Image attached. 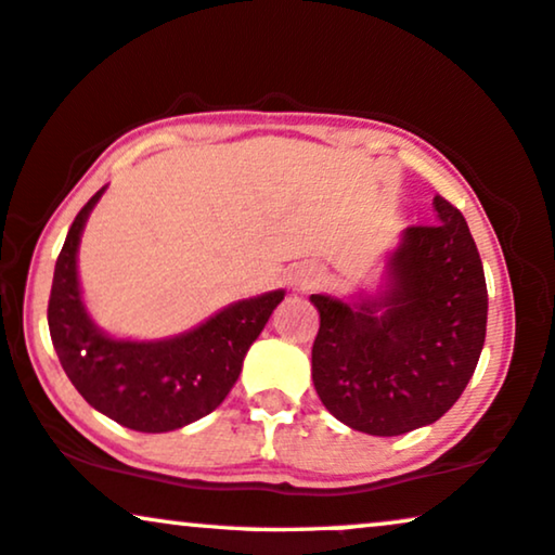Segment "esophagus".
Masks as SVG:
<instances>
[{"label": "esophagus", "instance_id": "esophagus-1", "mask_svg": "<svg viewBox=\"0 0 555 555\" xmlns=\"http://www.w3.org/2000/svg\"><path fill=\"white\" fill-rule=\"evenodd\" d=\"M325 282V273H322L320 266H301L294 273V286H297L299 292H310V289H318V286Z\"/></svg>", "mask_w": 555, "mask_h": 555}]
</instances>
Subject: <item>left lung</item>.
Wrapping results in <instances>:
<instances>
[{
	"label": "left lung",
	"mask_w": 555,
	"mask_h": 555,
	"mask_svg": "<svg viewBox=\"0 0 555 555\" xmlns=\"http://www.w3.org/2000/svg\"><path fill=\"white\" fill-rule=\"evenodd\" d=\"M433 205L438 222L404 230L382 294L350 305L310 297L314 389L353 430L389 438L435 423L479 363L489 305L479 250L451 202Z\"/></svg>",
	"instance_id": "obj_1"
}]
</instances>
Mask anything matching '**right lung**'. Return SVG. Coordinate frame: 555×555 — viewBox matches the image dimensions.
Here are the masks:
<instances>
[{
    "label": "right lung",
    "instance_id": "1",
    "mask_svg": "<svg viewBox=\"0 0 555 555\" xmlns=\"http://www.w3.org/2000/svg\"><path fill=\"white\" fill-rule=\"evenodd\" d=\"M102 192L79 209L55 261L48 299L53 348L79 395L102 415L140 433L179 430L222 404L284 292L235 301L177 338H109L83 310L76 271L81 230Z\"/></svg>",
    "mask_w": 555,
    "mask_h": 555
}]
</instances>
